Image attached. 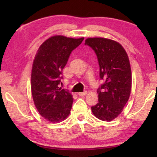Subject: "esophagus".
I'll list each match as a JSON object with an SVG mask.
<instances>
[{"instance_id":"34e87169","label":"esophagus","mask_w":157,"mask_h":157,"mask_svg":"<svg viewBox=\"0 0 157 157\" xmlns=\"http://www.w3.org/2000/svg\"><path fill=\"white\" fill-rule=\"evenodd\" d=\"M86 94H87V91H84L83 92H79L78 93V95L79 96H86Z\"/></svg>"}]
</instances>
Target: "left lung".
Instances as JSON below:
<instances>
[{
    "label": "left lung",
    "instance_id": "left-lung-1",
    "mask_svg": "<svg viewBox=\"0 0 157 157\" xmlns=\"http://www.w3.org/2000/svg\"><path fill=\"white\" fill-rule=\"evenodd\" d=\"M85 44L97 56L100 78L104 79L97 90L98 102L92 106L95 117L111 121L123 111L129 98L132 88V71L128 54L117 42L105 38H88Z\"/></svg>",
    "mask_w": 157,
    "mask_h": 157
}]
</instances>
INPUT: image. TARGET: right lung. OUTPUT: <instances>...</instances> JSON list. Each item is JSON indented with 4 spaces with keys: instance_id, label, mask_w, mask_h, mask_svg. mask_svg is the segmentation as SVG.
I'll return each mask as SVG.
<instances>
[{
    "instance_id": "add662e5",
    "label": "right lung",
    "mask_w": 157,
    "mask_h": 157,
    "mask_svg": "<svg viewBox=\"0 0 157 157\" xmlns=\"http://www.w3.org/2000/svg\"><path fill=\"white\" fill-rule=\"evenodd\" d=\"M83 40L84 38L54 36L42 43L35 56L31 75L32 97L40 114L50 122L63 121L71 111L72 95L59 85L70 54Z\"/></svg>"
}]
</instances>
